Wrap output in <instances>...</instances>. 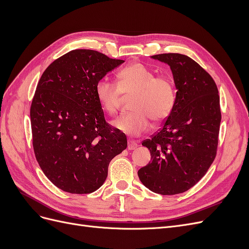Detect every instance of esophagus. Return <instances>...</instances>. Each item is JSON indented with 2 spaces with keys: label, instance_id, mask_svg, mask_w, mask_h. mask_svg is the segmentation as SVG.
Instances as JSON below:
<instances>
[{
  "label": "esophagus",
  "instance_id": "esophagus-1",
  "mask_svg": "<svg viewBox=\"0 0 249 249\" xmlns=\"http://www.w3.org/2000/svg\"><path fill=\"white\" fill-rule=\"evenodd\" d=\"M138 146L137 142L136 141H133V140H127V149L129 150H133Z\"/></svg>",
  "mask_w": 249,
  "mask_h": 249
}]
</instances>
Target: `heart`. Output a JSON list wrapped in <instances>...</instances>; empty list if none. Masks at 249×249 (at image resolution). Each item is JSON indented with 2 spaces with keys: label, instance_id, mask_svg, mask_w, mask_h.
Segmentation results:
<instances>
[{
  "label": "heart",
  "instance_id": "obj_1",
  "mask_svg": "<svg viewBox=\"0 0 249 249\" xmlns=\"http://www.w3.org/2000/svg\"><path fill=\"white\" fill-rule=\"evenodd\" d=\"M118 85L103 78L95 85L96 99L109 114L120 109V96L135 95L130 105L133 111L113 122L117 130L130 136L146 133L152 123L166 119L176 104V90L169 78L156 76L145 65L136 63L126 66L117 73Z\"/></svg>",
  "mask_w": 249,
  "mask_h": 249
}]
</instances>
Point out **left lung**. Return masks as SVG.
Returning <instances> with one entry per match:
<instances>
[{
	"mask_svg": "<svg viewBox=\"0 0 249 249\" xmlns=\"http://www.w3.org/2000/svg\"><path fill=\"white\" fill-rule=\"evenodd\" d=\"M167 63L177 87L176 104L162 129L142 142L152 162L138 170L141 183L162 195L189 190L206 175L218 146L221 111L213 78L190 57L152 56Z\"/></svg>",
	"mask_w": 249,
	"mask_h": 249,
	"instance_id": "left-lung-1",
	"label": "left lung"
}]
</instances>
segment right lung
Wrapping results in <instances>:
<instances>
[{
  "label": "right lung",
  "instance_id": "obj_1",
  "mask_svg": "<svg viewBox=\"0 0 249 249\" xmlns=\"http://www.w3.org/2000/svg\"><path fill=\"white\" fill-rule=\"evenodd\" d=\"M124 62L93 50H72L43 71L30 109L33 148L59 189L97 190L110 161L126 148L125 135L106 122L95 95L97 81Z\"/></svg>",
  "mask_w": 249,
  "mask_h": 249
}]
</instances>
